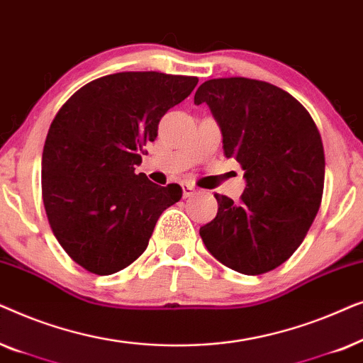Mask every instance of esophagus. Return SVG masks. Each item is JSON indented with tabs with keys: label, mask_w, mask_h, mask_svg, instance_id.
<instances>
[{
	"label": "esophagus",
	"mask_w": 363,
	"mask_h": 363,
	"mask_svg": "<svg viewBox=\"0 0 363 363\" xmlns=\"http://www.w3.org/2000/svg\"><path fill=\"white\" fill-rule=\"evenodd\" d=\"M182 186H183V196H185V198H190L193 193L196 191V188L193 186V185H190V183H183Z\"/></svg>",
	"instance_id": "obj_1"
}]
</instances>
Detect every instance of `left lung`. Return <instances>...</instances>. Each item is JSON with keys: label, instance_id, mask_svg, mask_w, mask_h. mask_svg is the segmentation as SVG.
I'll return each mask as SVG.
<instances>
[{"label": "left lung", "instance_id": "left-lung-1", "mask_svg": "<svg viewBox=\"0 0 363 363\" xmlns=\"http://www.w3.org/2000/svg\"><path fill=\"white\" fill-rule=\"evenodd\" d=\"M220 123L223 150L245 170L235 203L218 195L216 218L200 228L221 264L256 276L289 259L309 231L324 191L325 157L311 113L291 94L246 77L210 79L195 94Z\"/></svg>", "mask_w": 363, "mask_h": 363}]
</instances>
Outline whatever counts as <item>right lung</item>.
Wrapping results in <instances>:
<instances>
[{
	"label": "right lung",
	"instance_id": "1",
	"mask_svg": "<svg viewBox=\"0 0 363 363\" xmlns=\"http://www.w3.org/2000/svg\"><path fill=\"white\" fill-rule=\"evenodd\" d=\"M198 77L117 72L86 84L59 108L43 150V201L64 251L84 269L108 276L147 250L157 220L182 186L135 173L168 108Z\"/></svg>",
	"mask_w": 363,
	"mask_h": 363
}]
</instances>
